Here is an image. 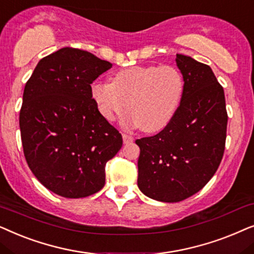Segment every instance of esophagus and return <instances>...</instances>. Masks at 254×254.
I'll return each instance as SVG.
<instances>
[{
  "label": "esophagus",
  "mask_w": 254,
  "mask_h": 254,
  "mask_svg": "<svg viewBox=\"0 0 254 254\" xmlns=\"http://www.w3.org/2000/svg\"><path fill=\"white\" fill-rule=\"evenodd\" d=\"M123 141L124 144H130L133 141V137L130 136V134H127V133H123Z\"/></svg>",
  "instance_id": "obj_1"
}]
</instances>
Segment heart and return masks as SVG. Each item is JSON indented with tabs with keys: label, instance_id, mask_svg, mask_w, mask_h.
<instances>
[{
	"label": "heart",
	"instance_id": "obj_1",
	"mask_svg": "<svg viewBox=\"0 0 254 254\" xmlns=\"http://www.w3.org/2000/svg\"><path fill=\"white\" fill-rule=\"evenodd\" d=\"M185 92V79L174 66H134L115 73L113 82L96 81L92 96L100 114L113 122L124 114V123L145 132H159L173 120Z\"/></svg>",
	"mask_w": 254,
	"mask_h": 254
}]
</instances>
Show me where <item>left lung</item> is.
Returning <instances> with one entry per match:
<instances>
[{
  "label": "left lung",
  "mask_w": 254,
  "mask_h": 254,
  "mask_svg": "<svg viewBox=\"0 0 254 254\" xmlns=\"http://www.w3.org/2000/svg\"><path fill=\"white\" fill-rule=\"evenodd\" d=\"M185 79L178 113L164 130L136 140L138 187L161 202H180L214 177L225 148L228 113L223 87L210 67L177 54Z\"/></svg>",
  "instance_id": "1"
}]
</instances>
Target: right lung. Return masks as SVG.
Returning a JSON list of instances; mask_svg holds the SVG:
<instances>
[{"mask_svg": "<svg viewBox=\"0 0 254 254\" xmlns=\"http://www.w3.org/2000/svg\"><path fill=\"white\" fill-rule=\"evenodd\" d=\"M111 64L64 47L43 58L25 84L19 113L24 157L47 189L64 197L93 195L106 184V164L123 145L100 114L93 81Z\"/></svg>", "mask_w": 254, "mask_h": 254, "instance_id": "1", "label": "right lung"}]
</instances>
